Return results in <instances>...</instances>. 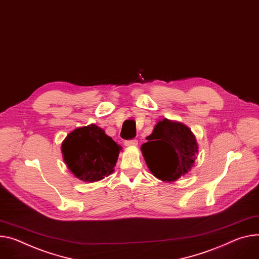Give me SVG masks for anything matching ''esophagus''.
Listing matches in <instances>:
<instances>
[{"mask_svg": "<svg viewBox=\"0 0 259 259\" xmlns=\"http://www.w3.org/2000/svg\"><path fill=\"white\" fill-rule=\"evenodd\" d=\"M125 146L126 147H134V146H137V140L135 138L133 139H128V140H125Z\"/></svg>", "mask_w": 259, "mask_h": 259, "instance_id": "esophagus-1", "label": "esophagus"}]
</instances>
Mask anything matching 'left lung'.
<instances>
[{
    "mask_svg": "<svg viewBox=\"0 0 259 259\" xmlns=\"http://www.w3.org/2000/svg\"><path fill=\"white\" fill-rule=\"evenodd\" d=\"M142 146L147 165L163 181H177L190 170L197 153L196 139L191 130L181 123L160 121Z\"/></svg>",
    "mask_w": 259,
    "mask_h": 259,
    "instance_id": "obj_1",
    "label": "left lung"
}]
</instances>
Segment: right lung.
I'll return each instance as SVG.
<instances>
[{"label":"right lung","instance_id":"add662e5","mask_svg":"<svg viewBox=\"0 0 259 259\" xmlns=\"http://www.w3.org/2000/svg\"><path fill=\"white\" fill-rule=\"evenodd\" d=\"M120 147L96 125L77 128L62 145L64 160L76 178L84 182L102 180L113 171Z\"/></svg>","mask_w":259,"mask_h":259}]
</instances>
